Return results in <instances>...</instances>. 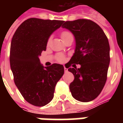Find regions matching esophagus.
I'll list each match as a JSON object with an SVG mask.
<instances>
[{
    "instance_id": "34e87169",
    "label": "esophagus",
    "mask_w": 123,
    "mask_h": 123,
    "mask_svg": "<svg viewBox=\"0 0 123 123\" xmlns=\"http://www.w3.org/2000/svg\"><path fill=\"white\" fill-rule=\"evenodd\" d=\"M64 72H68V68H67L65 67H64Z\"/></svg>"
}]
</instances>
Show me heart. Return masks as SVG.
<instances>
[{
  "instance_id": "1",
  "label": "heart",
  "mask_w": 123,
  "mask_h": 123,
  "mask_svg": "<svg viewBox=\"0 0 123 123\" xmlns=\"http://www.w3.org/2000/svg\"><path fill=\"white\" fill-rule=\"evenodd\" d=\"M70 35H72V33L69 31H63V32H62L61 33V37L62 39H63L64 38L67 37H69ZM50 41H51V38L49 39L47 41V44H49L50 43ZM58 60H59V61H62L63 60H64V56H62V55H59L58 56Z\"/></svg>"
}]
</instances>
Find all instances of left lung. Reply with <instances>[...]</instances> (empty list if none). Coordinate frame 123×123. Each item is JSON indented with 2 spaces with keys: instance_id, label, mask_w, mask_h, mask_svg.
Wrapping results in <instances>:
<instances>
[{
  "instance_id": "8db88e82",
  "label": "left lung",
  "mask_w": 123,
  "mask_h": 123,
  "mask_svg": "<svg viewBox=\"0 0 123 123\" xmlns=\"http://www.w3.org/2000/svg\"><path fill=\"white\" fill-rule=\"evenodd\" d=\"M62 28L75 38V51L68 64L81 66L68 68L74 76L70 90L75 99L91 101L99 95L107 80L110 62L108 39L100 26L90 20L64 22Z\"/></svg>"
}]
</instances>
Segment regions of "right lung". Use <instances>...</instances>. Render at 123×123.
<instances>
[{"instance_id": "1", "label": "right lung", "mask_w": 123, "mask_h": 123, "mask_svg": "<svg viewBox=\"0 0 123 123\" xmlns=\"http://www.w3.org/2000/svg\"><path fill=\"white\" fill-rule=\"evenodd\" d=\"M63 22L30 18L12 37L10 63L14 83L24 98L33 105L42 107L53 99L55 86L64 74L62 64L43 67L39 58L46 50L51 34Z\"/></svg>"}]
</instances>
